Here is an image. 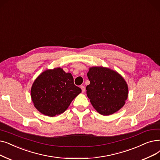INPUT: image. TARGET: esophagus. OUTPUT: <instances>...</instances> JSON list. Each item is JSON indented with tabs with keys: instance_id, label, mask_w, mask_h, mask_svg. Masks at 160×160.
<instances>
[{
	"instance_id": "esophagus-1",
	"label": "esophagus",
	"mask_w": 160,
	"mask_h": 160,
	"mask_svg": "<svg viewBox=\"0 0 160 160\" xmlns=\"http://www.w3.org/2000/svg\"><path fill=\"white\" fill-rule=\"evenodd\" d=\"M80 88H81V89H82V93H84V92H85V90H86V88H85V86H80Z\"/></svg>"
}]
</instances>
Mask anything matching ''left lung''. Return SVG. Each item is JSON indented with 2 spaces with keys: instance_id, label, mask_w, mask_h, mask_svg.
<instances>
[{
  "instance_id": "8db88e82",
  "label": "left lung",
  "mask_w": 160,
  "mask_h": 160,
  "mask_svg": "<svg viewBox=\"0 0 160 160\" xmlns=\"http://www.w3.org/2000/svg\"><path fill=\"white\" fill-rule=\"evenodd\" d=\"M90 84L86 94L99 114L108 116L120 110L128 96V87L124 79L108 68L94 67L87 74Z\"/></svg>"
}]
</instances>
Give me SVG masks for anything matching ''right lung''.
I'll use <instances>...</instances> for the list:
<instances>
[{
	"instance_id": "obj_1",
	"label": "right lung",
	"mask_w": 160,
	"mask_h": 160,
	"mask_svg": "<svg viewBox=\"0 0 160 160\" xmlns=\"http://www.w3.org/2000/svg\"><path fill=\"white\" fill-rule=\"evenodd\" d=\"M81 92L71 73L56 68L43 72L34 82L31 98L41 113L53 117L64 112Z\"/></svg>"
}]
</instances>
